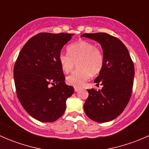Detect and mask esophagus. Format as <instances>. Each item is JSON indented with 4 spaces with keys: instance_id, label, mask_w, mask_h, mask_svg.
Listing matches in <instances>:
<instances>
[{
    "instance_id": "1",
    "label": "esophagus",
    "mask_w": 149,
    "mask_h": 149,
    "mask_svg": "<svg viewBox=\"0 0 149 149\" xmlns=\"http://www.w3.org/2000/svg\"><path fill=\"white\" fill-rule=\"evenodd\" d=\"M79 90H80V88H79V87H74V91H79Z\"/></svg>"
}]
</instances>
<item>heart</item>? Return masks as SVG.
Segmentation results:
<instances>
[{
  "mask_svg": "<svg viewBox=\"0 0 149 149\" xmlns=\"http://www.w3.org/2000/svg\"><path fill=\"white\" fill-rule=\"evenodd\" d=\"M68 53L61 52L58 61L61 69L65 73L72 71L74 67L78 68L68 76L66 82L70 86L81 87L91 75L101 72L104 65V54L100 48L88 41H79L68 47Z\"/></svg>",
  "mask_w": 149,
  "mask_h": 149,
  "instance_id": "b5f03b06",
  "label": "heart"
}]
</instances>
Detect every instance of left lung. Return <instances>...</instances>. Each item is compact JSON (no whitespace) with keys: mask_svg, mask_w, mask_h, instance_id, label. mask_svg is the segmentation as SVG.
Wrapping results in <instances>:
<instances>
[{"mask_svg":"<svg viewBox=\"0 0 149 149\" xmlns=\"http://www.w3.org/2000/svg\"><path fill=\"white\" fill-rule=\"evenodd\" d=\"M101 45L104 65L94 82L102 88L88 89V97L84 105L87 116L97 123H106L116 118L129 102L133 91L134 64L125 45L107 33L84 34Z\"/></svg>","mask_w":149,"mask_h":149,"instance_id":"8db88e82","label":"left lung"}]
</instances>
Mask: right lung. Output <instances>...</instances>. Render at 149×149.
I'll return each mask as SVG.
<instances>
[{"instance_id":"right-lung-1","label":"right lung","mask_w":149,"mask_h":149,"mask_svg":"<svg viewBox=\"0 0 149 149\" xmlns=\"http://www.w3.org/2000/svg\"><path fill=\"white\" fill-rule=\"evenodd\" d=\"M68 33L41 32L22 47L13 68L16 91L25 110L43 123L54 122L63 115L65 101L74 92L65 84L58 61L61 49L72 38Z\"/></svg>"}]
</instances>
